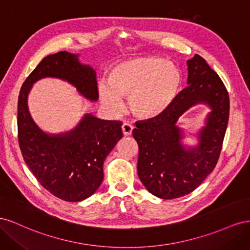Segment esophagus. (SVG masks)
Listing matches in <instances>:
<instances>
[{"label":"esophagus","mask_w":250,"mask_h":250,"mask_svg":"<svg viewBox=\"0 0 250 250\" xmlns=\"http://www.w3.org/2000/svg\"><path fill=\"white\" fill-rule=\"evenodd\" d=\"M133 126L129 123H124L122 125V131H123V134L124 135H130L132 133V130H133Z\"/></svg>","instance_id":"obj_1"}]
</instances>
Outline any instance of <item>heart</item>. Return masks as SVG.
Instances as JSON below:
<instances>
[{
	"label": "heart",
	"instance_id": "1",
	"mask_svg": "<svg viewBox=\"0 0 250 250\" xmlns=\"http://www.w3.org/2000/svg\"><path fill=\"white\" fill-rule=\"evenodd\" d=\"M183 82V74L173 62L156 56L134 57L111 67L107 84L99 86V96L105 106L117 112L123 109V98L129 99L133 116L153 121L170 109Z\"/></svg>",
	"mask_w": 250,
	"mask_h": 250
}]
</instances>
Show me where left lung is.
<instances>
[{"instance_id":"left-lung-1","label":"left lung","mask_w":250,"mask_h":250,"mask_svg":"<svg viewBox=\"0 0 250 250\" xmlns=\"http://www.w3.org/2000/svg\"><path fill=\"white\" fill-rule=\"evenodd\" d=\"M188 84L164 116L139 121L132 134L139 145L138 175L147 190L174 199L198 188L216 167L229 123V97L222 80L201 56L188 60ZM197 104L211 108L196 146H186L181 117Z\"/></svg>"}]
</instances>
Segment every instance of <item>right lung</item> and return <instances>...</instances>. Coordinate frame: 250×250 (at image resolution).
I'll list each match as a JSON object with an SVG mask.
<instances>
[{
    "mask_svg": "<svg viewBox=\"0 0 250 250\" xmlns=\"http://www.w3.org/2000/svg\"><path fill=\"white\" fill-rule=\"evenodd\" d=\"M66 51L44 57L22 84L18 103L19 144L22 157L40 184L56 197L76 202L88 198L100 187L103 164L119 140L122 122L101 120L85 113L74 129L47 133L31 117L28 95L42 78L69 82L89 101H97L96 72Z\"/></svg>",
    "mask_w": 250,
    "mask_h": 250,
    "instance_id": "add662e5",
    "label": "right lung"
}]
</instances>
